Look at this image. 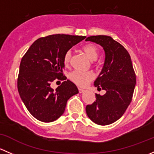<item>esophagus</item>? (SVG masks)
<instances>
[{
    "label": "esophagus",
    "mask_w": 154,
    "mask_h": 154,
    "mask_svg": "<svg viewBox=\"0 0 154 154\" xmlns=\"http://www.w3.org/2000/svg\"><path fill=\"white\" fill-rule=\"evenodd\" d=\"M78 90H79V92L80 93H83L85 91L84 89H82V88H79Z\"/></svg>",
    "instance_id": "esophagus-1"
}]
</instances>
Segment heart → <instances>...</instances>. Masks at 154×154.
Here are the masks:
<instances>
[{
	"mask_svg": "<svg viewBox=\"0 0 154 154\" xmlns=\"http://www.w3.org/2000/svg\"><path fill=\"white\" fill-rule=\"evenodd\" d=\"M83 52L88 57L90 60L94 61L97 59L99 55L98 49L95 45L92 44H87L82 48ZM71 51H68L66 53L64 56V64L68 66L71 62ZM94 74L91 71H82L76 70L73 71L68 74V77L70 80L75 83L76 85L81 87H84L88 85V83L94 79Z\"/></svg>",
	"mask_w": 154,
	"mask_h": 154,
	"instance_id": "b5f03b06",
	"label": "heart"
}]
</instances>
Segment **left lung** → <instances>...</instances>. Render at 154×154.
<instances>
[{"mask_svg":"<svg viewBox=\"0 0 154 154\" xmlns=\"http://www.w3.org/2000/svg\"><path fill=\"white\" fill-rule=\"evenodd\" d=\"M104 50L103 68L94 86L105 90L103 95L95 94L96 101L86 107L88 117L99 125H108L119 120L133 97L136 83L131 58L120 43L108 35H92L86 38Z\"/></svg>","mask_w":154,"mask_h":154,"instance_id":"1","label":"left lung"}]
</instances>
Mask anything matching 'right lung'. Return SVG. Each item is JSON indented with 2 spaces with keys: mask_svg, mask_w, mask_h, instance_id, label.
<instances>
[{
  "mask_svg": "<svg viewBox=\"0 0 154 154\" xmlns=\"http://www.w3.org/2000/svg\"><path fill=\"white\" fill-rule=\"evenodd\" d=\"M85 38L65 34L39 38L21 59L18 93L27 110L37 120L52 122L58 119L64 113L68 99L79 92L76 85L68 80L56 89L51 84L57 78L66 80L63 74L65 54Z\"/></svg>",
  "mask_w": 154,
  "mask_h": 154,
  "instance_id": "add662e5",
  "label": "right lung"
}]
</instances>
